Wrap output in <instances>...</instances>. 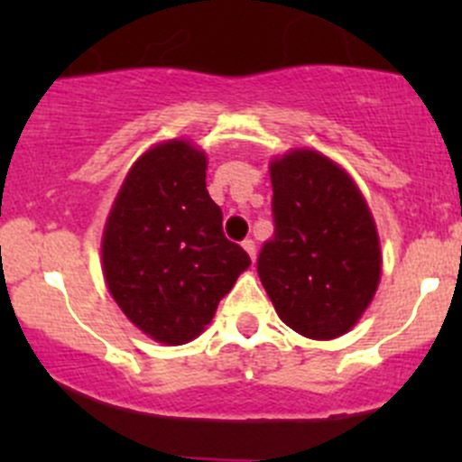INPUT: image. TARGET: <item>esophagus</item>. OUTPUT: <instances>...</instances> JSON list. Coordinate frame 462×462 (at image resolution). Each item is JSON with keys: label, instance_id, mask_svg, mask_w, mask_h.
I'll return each mask as SVG.
<instances>
[{"label": "esophagus", "instance_id": "esophagus-1", "mask_svg": "<svg viewBox=\"0 0 462 462\" xmlns=\"http://www.w3.org/2000/svg\"><path fill=\"white\" fill-rule=\"evenodd\" d=\"M241 245H244L245 253L250 254V259H253V261L257 259V245H254V241H253V239H245L244 244H241Z\"/></svg>", "mask_w": 462, "mask_h": 462}]
</instances>
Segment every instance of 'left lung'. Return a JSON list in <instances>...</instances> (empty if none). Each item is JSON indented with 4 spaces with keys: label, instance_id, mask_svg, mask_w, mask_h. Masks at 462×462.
<instances>
[{
    "label": "left lung",
    "instance_id": "left-lung-1",
    "mask_svg": "<svg viewBox=\"0 0 462 462\" xmlns=\"http://www.w3.org/2000/svg\"><path fill=\"white\" fill-rule=\"evenodd\" d=\"M274 236L259 279L286 326L309 339L348 333L382 277L375 218L339 162L310 147L270 158Z\"/></svg>",
    "mask_w": 462,
    "mask_h": 462
}]
</instances>
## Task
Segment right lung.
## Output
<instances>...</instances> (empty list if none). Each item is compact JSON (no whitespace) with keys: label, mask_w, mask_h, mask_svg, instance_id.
<instances>
[{"label":"right lung","mask_w":462,"mask_h":462,"mask_svg":"<svg viewBox=\"0 0 462 462\" xmlns=\"http://www.w3.org/2000/svg\"><path fill=\"white\" fill-rule=\"evenodd\" d=\"M205 170L208 153L188 138L156 143L129 167L102 230L111 297L165 346L197 339L250 268L248 253L223 236Z\"/></svg>","instance_id":"right-lung-1"}]
</instances>
